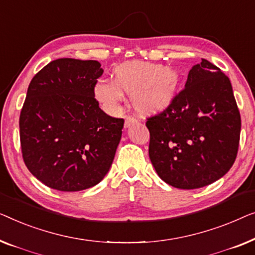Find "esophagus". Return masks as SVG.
I'll use <instances>...</instances> for the list:
<instances>
[{
    "mask_svg": "<svg viewBox=\"0 0 255 255\" xmlns=\"http://www.w3.org/2000/svg\"><path fill=\"white\" fill-rule=\"evenodd\" d=\"M135 123H137V120L134 119V118H131V117H127L126 121H125V128H129L131 125H134Z\"/></svg>",
    "mask_w": 255,
    "mask_h": 255,
    "instance_id": "34e87169",
    "label": "esophagus"
}]
</instances>
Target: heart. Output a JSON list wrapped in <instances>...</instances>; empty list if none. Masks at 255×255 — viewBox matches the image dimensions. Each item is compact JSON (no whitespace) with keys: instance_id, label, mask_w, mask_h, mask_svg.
Instances as JSON below:
<instances>
[{"instance_id":"b5f03b06","label":"heart","mask_w":255,"mask_h":255,"mask_svg":"<svg viewBox=\"0 0 255 255\" xmlns=\"http://www.w3.org/2000/svg\"><path fill=\"white\" fill-rule=\"evenodd\" d=\"M180 74L162 64L128 61L114 70V80L100 78L93 88L95 98L107 112L114 113L130 93L134 107L142 113H155L166 109L177 93Z\"/></svg>"}]
</instances>
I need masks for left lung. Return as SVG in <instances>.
<instances>
[{"label":"left lung","instance_id":"obj_1","mask_svg":"<svg viewBox=\"0 0 255 255\" xmlns=\"http://www.w3.org/2000/svg\"><path fill=\"white\" fill-rule=\"evenodd\" d=\"M146 127L150 160L162 180L180 189L213 184L238 152L242 121L230 80L202 59L189 70L184 90Z\"/></svg>","mask_w":255,"mask_h":255}]
</instances>
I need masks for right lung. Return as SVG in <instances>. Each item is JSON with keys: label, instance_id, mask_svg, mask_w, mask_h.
I'll list each match as a JSON object with an SVG mask.
<instances>
[{"label": "right lung", "instance_id": "add662e5", "mask_svg": "<svg viewBox=\"0 0 255 255\" xmlns=\"http://www.w3.org/2000/svg\"><path fill=\"white\" fill-rule=\"evenodd\" d=\"M100 66L57 59L28 85L19 117L21 153L28 171L53 189L93 187L113 163L125 121L107 116L95 99Z\"/></svg>", "mask_w": 255, "mask_h": 255}]
</instances>
